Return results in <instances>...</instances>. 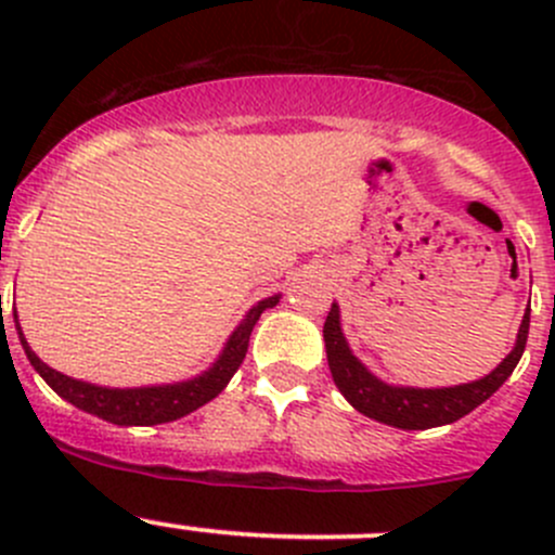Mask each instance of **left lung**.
<instances>
[{
    "label": "left lung",
    "mask_w": 555,
    "mask_h": 555,
    "mask_svg": "<svg viewBox=\"0 0 555 555\" xmlns=\"http://www.w3.org/2000/svg\"><path fill=\"white\" fill-rule=\"evenodd\" d=\"M338 319V306H333L327 313V322H324V346H327V362L335 386L357 411L397 429L443 427V424H453L467 416L469 411H475L480 402L489 400L511 378L526 349V338H529V311H526L516 346L502 360V365L486 378L473 384L449 386V389H405V386L378 382L376 376L365 371V365L349 351Z\"/></svg>",
    "instance_id": "obj_1"
}]
</instances>
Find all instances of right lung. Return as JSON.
<instances>
[{
	"label": "right lung",
	"instance_id": "1",
	"mask_svg": "<svg viewBox=\"0 0 555 555\" xmlns=\"http://www.w3.org/2000/svg\"><path fill=\"white\" fill-rule=\"evenodd\" d=\"M276 304L279 295H273V298L260 300L255 309L246 313L244 322L238 324V330L231 335V340H228L220 360H217L215 367L206 371L204 376L184 384L147 386V389H104V386L75 382V378L64 376V373L44 365L35 351L29 349V344H26L24 333H21L18 327V317H15V327H18V338L21 344H24L26 357H29L35 371L50 384V389H53L55 395H61L66 402L80 408V411H88L93 413V416L104 418V422L120 424V427H147V424H166L173 422V418L188 416L195 408L215 400V397L225 389L228 382H231L233 373L242 367L246 346H249L251 327L257 324L260 313Z\"/></svg>",
	"mask_w": 555,
	"mask_h": 555
}]
</instances>
